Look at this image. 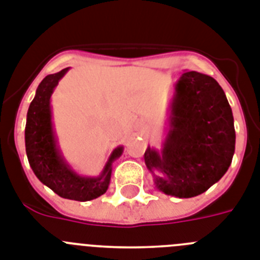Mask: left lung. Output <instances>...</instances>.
I'll return each mask as SVG.
<instances>
[{"label": "left lung", "mask_w": 260, "mask_h": 260, "mask_svg": "<svg viewBox=\"0 0 260 260\" xmlns=\"http://www.w3.org/2000/svg\"><path fill=\"white\" fill-rule=\"evenodd\" d=\"M234 150V118L222 88L208 75L183 73L163 148L157 152L148 146L145 152L157 189L179 199L204 193L226 174Z\"/></svg>", "instance_id": "left-lung-1"}]
</instances>
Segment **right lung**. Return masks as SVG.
Instances as JSON below:
<instances>
[{
  "instance_id": "right-lung-1",
  "label": "right lung",
  "mask_w": 260,
  "mask_h": 260,
  "mask_svg": "<svg viewBox=\"0 0 260 260\" xmlns=\"http://www.w3.org/2000/svg\"><path fill=\"white\" fill-rule=\"evenodd\" d=\"M70 68L48 75L38 86L34 100L27 112V121L24 128V142L30 167L35 176L48 188L63 199L76 201H89L97 199L108 190L112 164L123 152L119 146L112 152L101 175L97 177H85L77 175L61 156L56 145L52 121H51V94L59 80Z\"/></svg>"
}]
</instances>
